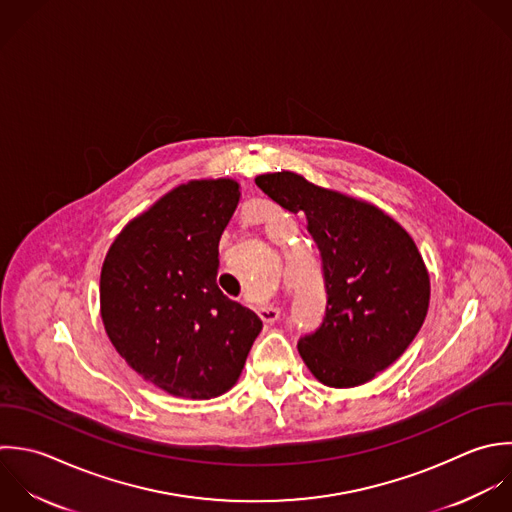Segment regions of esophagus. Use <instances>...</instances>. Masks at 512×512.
<instances>
[{
	"label": "esophagus",
	"instance_id": "34e87169",
	"mask_svg": "<svg viewBox=\"0 0 512 512\" xmlns=\"http://www.w3.org/2000/svg\"><path fill=\"white\" fill-rule=\"evenodd\" d=\"M259 317L265 323H275L279 319V309L273 305H263V307H259Z\"/></svg>",
	"mask_w": 512,
	"mask_h": 512
}]
</instances>
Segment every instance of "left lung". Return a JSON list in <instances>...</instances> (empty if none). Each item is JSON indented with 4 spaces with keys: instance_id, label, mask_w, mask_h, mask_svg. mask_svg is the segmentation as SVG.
<instances>
[{
    "instance_id": "left-lung-1",
    "label": "left lung",
    "mask_w": 512,
    "mask_h": 512,
    "mask_svg": "<svg viewBox=\"0 0 512 512\" xmlns=\"http://www.w3.org/2000/svg\"><path fill=\"white\" fill-rule=\"evenodd\" d=\"M255 183L283 209L305 213L321 251L325 315L299 339V355L327 387L371 381L405 353L427 317L431 285L415 241L381 209L297 173Z\"/></svg>"
}]
</instances>
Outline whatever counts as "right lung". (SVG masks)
Masks as SVG:
<instances>
[{
    "label": "right lung",
    "instance_id": "obj_1",
    "mask_svg": "<svg viewBox=\"0 0 512 512\" xmlns=\"http://www.w3.org/2000/svg\"><path fill=\"white\" fill-rule=\"evenodd\" d=\"M237 203L231 179L179 185L133 219L105 257V331L127 365L169 395L227 393L263 329L215 281L219 239Z\"/></svg>",
    "mask_w": 512,
    "mask_h": 512
}]
</instances>
